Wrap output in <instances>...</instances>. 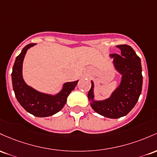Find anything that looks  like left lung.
<instances>
[{
    "mask_svg": "<svg viewBox=\"0 0 157 157\" xmlns=\"http://www.w3.org/2000/svg\"><path fill=\"white\" fill-rule=\"evenodd\" d=\"M121 55L110 54L115 67L122 75L119 87L111 96L104 101L93 100V82L88 92L90 106L97 113L110 119H118L128 113L138 101L142 87V75L140 58L131 46H117Z\"/></svg>",
    "mask_w": 157,
    "mask_h": 157,
    "instance_id": "1",
    "label": "left lung"
}]
</instances>
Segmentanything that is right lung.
<instances>
[{
    "instance_id": "obj_1",
    "label": "right lung",
    "mask_w": 157,
    "mask_h": 157,
    "mask_svg": "<svg viewBox=\"0 0 157 157\" xmlns=\"http://www.w3.org/2000/svg\"><path fill=\"white\" fill-rule=\"evenodd\" d=\"M36 44H29L23 48L12 67V81L15 97L20 105L35 117H47L56 113L64 106L67 98L76 86L78 81L64 84L62 90L56 96L44 94L28 86L22 77V64L26 51Z\"/></svg>"
}]
</instances>
